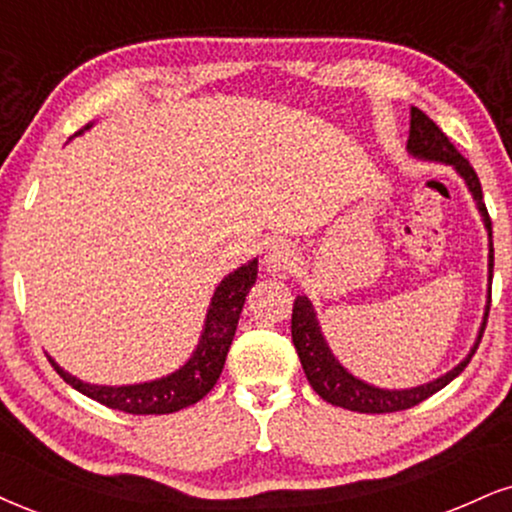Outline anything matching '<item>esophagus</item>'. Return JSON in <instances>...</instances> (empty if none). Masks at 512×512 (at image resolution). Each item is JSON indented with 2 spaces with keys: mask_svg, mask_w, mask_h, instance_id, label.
<instances>
[{
  "mask_svg": "<svg viewBox=\"0 0 512 512\" xmlns=\"http://www.w3.org/2000/svg\"><path fill=\"white\" fill-rule=\"evenodd\" d=\"M268 268L273 270H285L294 266V246L287 242V239H277L268 246V256H266Z\"/></svg>",
  "mask_w": 512,
  "mask_h": 512,
  "instance_id": "1",
  "label": "esophagus"
}]
</instances>
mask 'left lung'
Segmentation results:
<instances>
[{"label": "left lung", "mask_w": 512, "mask_h": 512, "mask_svg": "<svg viewBox=\"0 0 512 512\" xmlns=\"http://www.w3.org/2000/svg\"><path fill=\"white\" fill-rule=\"evenodd\" d=\"M408 151L418 159H430V161H441L451 163L453 168L463 175V180L468 182L472 197L477 201L479 213H482L484 225H487L489 232V285H491V273H494V244H491V218L487 206L482 201V185H479V178L475 168L470 166L468 159H465L460 151L453 147L449 137L441 132L437 123L432 121L427 113L420 109H410V137H408ZM489 306H491V287H489ZM489 306L487 313H484L482 330H479L477 344L472 346L463 363L456 365L451 372H446L444 377L434 380L430 384H422V387L413 389H380L372 387V384H365L358 377H353L351 372H346L342 365H339L337 358L332 356L330 346L325 344L323 332H320L318 320H315V311L311 301L306 296H296L294 311H292V342L296 346V353H299L301 365H304V372L315 389V394L320 399L332 403V406H342L346 410H356V413H396V410H406L430 399L432 394H437L439 389H444L453 377H458L460 372L468 368L470 358L475 356L479 342H482L484 327H487L489 318Z\"/></svg>", "instance_id": "left-lung-1"}]
</instances>
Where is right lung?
I'll list each match as a JSON object with an SVG mask.
<instances>
[{"label":"right lung","mask_w":512,"mask_h":512,"mask_svg":"<svg viewBox=\"0 0 512 512\" xmlns=\"http://www.w3.org/2000/svg\"><path fill=\"white\" fill-rule=\"evenodd\" d=\"M80 132L82 130L75 132V135H80ZM256 273L258 261L254 258V261L246 263V266L230 273L220 282L216 294H213L211 308H208L204 334H201L197 351L173 375L154 382L130 384V387H99V384L75 380L73 375L59 368L52 358H49V363L63 377V382L113 410H123V413L132 415H163L192 406V403L204 399L208 391L213 389V384L218 382L220 372H223L227 351H230L232 337H235L237 330L239 313H242L246 294L254 287Z\"/></svg>","instance_id":"1"}]
</instances>
